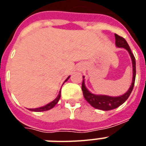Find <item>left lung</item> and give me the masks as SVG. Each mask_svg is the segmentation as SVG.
Listing matches in <instances>:
<instances>
[{
	"instance_id": "left-lung-1",
	"label": "left lung",
	"mask_w": 146,
	"mask_h": 146,
	"mask_svg": "<svg viewBox=\"0 0 146 146\" xmlns=\"http://www.w3.org/2000/svg\"><path fill=\"white\" fill-rule=\"evenodd\" d=\"M115 44L118 48H123L127 49L129 52L130 57L132 59V63H133V82L129 87V90L121 96L118 97H111V96H96L94 94H92L88 89L85 86L84 76L82 80V90L83 96H84L85 99L91 104L92 106L94 107L95 108L103 110V111H110L112 109L117 108V107L123 104L127 99L130 96L133 89L134 83H135V79H136V60L134 57L133 54L132 53L131 49L129 48V44L127 42V41L123 37L120 35L115 34Z\"/></svg>"
}]
</instances>
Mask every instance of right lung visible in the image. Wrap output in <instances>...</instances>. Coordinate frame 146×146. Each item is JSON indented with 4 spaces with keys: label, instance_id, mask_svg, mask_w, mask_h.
<instances>
[{
    "label": "right lung",
    "instance_id": "1",
    "mask_svg": "<svg viewBox=\"0 0 146 146\" xmlns=\"http://www.w3.org/2000/svg\"><path fill=\"white\" fill-rule=\"evenodd\" d=\"M69 78H70V76H69L67 79H66V80H65V82H66V80H68ZM60 92L59 95H58V96H57L56 98H55L53 102H51L50 103H49V104H46L45 106L44 107H42V108H34V109H30V111H36V112H41V111H48V110H50V109L53 108L56 105V104H57V102H58V101L60 100Z\"/></svg>",
    "mask_w": 146,
    "mask_h": 146
}]
</instances>
